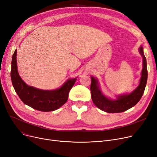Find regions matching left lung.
<instances>
[{
  "mask_svg": "<svg viewBox=\"0 0 157 157\" xmlns=\"http://www.w3.org/2000/svg\"><path fill=\"white\" fill-rule=\"evenodd\" d=\"M139 52L143 58L142 76L139 86L131 94L121 95L118 97L117 100L109 99L100 90L98 80L91 77L90 91L92 99L94 105L101 110L108 113H120L124 112L134 106L141 99L147 83V70L146 59L143 52L142 47L139 48Z\"/></svg>",
  "mask_w": 157,
  "mask_h": 157,
  "instance_id": "obj_1",
  "label": "left lung"
}]
</instances>
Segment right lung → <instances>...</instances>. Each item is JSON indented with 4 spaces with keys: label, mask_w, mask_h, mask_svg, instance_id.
Returning a JSON list of instances; mask_svg holds the SVG:
<instances>
[{
    "label": "right lung",
    "mask_w": 157,
    "mask_h": 157,
    "mask_svg": "<svg viewBox=\"0 0 157 157\" xmlns=\"http://www.w3.org/2000/svg\"><path fill=\"white\" fill-rule=\"evenodd\" d=\"M17 49L12 57L11 78L13 87L23 103L42 112L56 110L64 105L76 79H71L58 89L44 90L25 84L20 77L17 65Z\"/></svg>",
    "instance_id": "obj_1"
}]
</instances>
